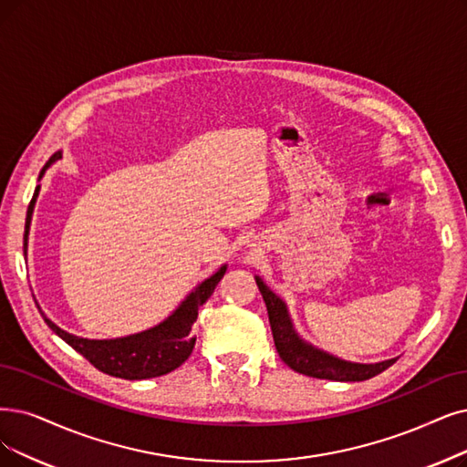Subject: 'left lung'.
I'll list each match as a JSON object with an SVG mask.
<instances>
[{
  "mask_svg": "<svg viewBox=\"0 0 467 467\" xmlns=\"http://www.w3.org/2000/svg\"><path fill=\"white\" fill-rule=\"evenodd\" d=\"M254 279L266 303L268 320L279 358H282L291 369L298 371V374L329 381H366L381 374L383 369L397 362V358L383 360L378 364L347 362L341 358H335L333 354H327L308 345L306 341L298 337V333L295 331L293 322L289 318V310L282 298L274 291H270V287L258 275H254Z\"/></svg>",
  "mask_w": 467,
  "mask_h": 467,
  "instance_id": "8db88e82",
  "label": "left lung"
}]
</instances>
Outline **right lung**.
I'll return each instance as SVG.
<instances>
[{"mask_svg":"<svg viewBox=\"0 0 467 467\" xmlns=\"http://www.w3.org/2000/svg\"><path fill=\"white\" fill-rule=\"evenodd\" d=\"M63 157L61 151L53 153L40 172V178L46 174L49 166ZM40 185H36L34 197L26 211L25 223V254L28 247V232L30 220L34 213L36 199H38ZM226 265L220 266L211 277L201 282L188 296L183 298L182 305L169 316V318L149 327L145 331L126 335V337L117 339H84L78 335H72L61 329L57 324H53L47 316L42 312V318L51 327L55 335L70 345L74 350L80 352L82 357L96 366L103 374L122 379H149L169 374V371L182 366L190 358V354L195 347V337L192 335V326L197 320V310L209 301V296L214 293L220 279L226 274ZM40 308V306H38Z\"/></svg>","mask_w":467,"mask_h":467,"instance_id":"add662e5","label":"right lung"}]
</instances>
